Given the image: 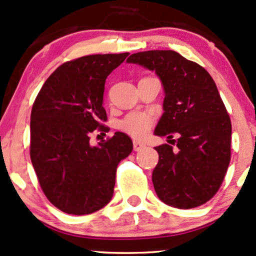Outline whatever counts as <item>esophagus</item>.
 <instances>
[{"label": "esophagus", "mask_w": 256, "mask_h": 256, "mask_svg": "<svg viewBox=\"0 0 256 256\" xmlns=\"http://www.w3.org/2000/svg\"><path fill=\"white\" fill-rule=\"evenodd\" d=\"M144 148V144L142 143V142L140 140H134V152H140V150H142Z\"/></svg>", "instance_id": "34e87169"}]
</instances>
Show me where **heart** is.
Wrapping results in <instances>:
<instances>
[{
    "instance_id": "heart-1",
    "label": "heart",
    "mask_w": 256,
    "mask_h": 256,
    "mask_svg": "<svg viewBox=\"0 0 256 256\" xmlns=\"http://www.w3.org/2000/svg\"><path fill=\"white\" fill-rule=\"evenodd\" d=\"M154 122L152 116L148 113L132 112L128 114L120 122V128L122 130L132 134L134 137H144L150 130Z\"/></svg>"
}]
</instances>
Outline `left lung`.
<instances>
[{"label":"left lung","mask_w":256,"mask_h":256,"mask_svg":"<svg viewBox=\"0 0 256 256\" xmlns=\"http://www.w3.org/2000/svg\"><path fill=\"white\" fill-rule=\"evenodd\" d=\"M126 62L155 72L162 82L164 112L154 134L178 136L175 149L155 148L156 194L178 208L205 204L220 190L232 155V122L216 83L204 68L172 50L137 52Z\"/></svg>","instance_id":"obj_1"}]
</instances>
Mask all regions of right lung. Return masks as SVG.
I'll return each mask as SVG.
<instances>
[{"instance_id": "add662e5", "label": "right lung", "mask_w": 256, "mask_h": 256, "mask_svg": "<svg viewBox=\"0 0 256 256\" xmlns=\"http://www.w3.org/2000/svg\"><path fill=\"white\" fill-rule=\"evenodd\" d=\"M125 54H90L58 66L30 113V161L46 198L69 214H89L110 202L119 162L134 144L122 132L90 146L107 120L104 82Z\"/></svg>"}]
</instances>
